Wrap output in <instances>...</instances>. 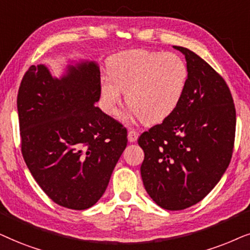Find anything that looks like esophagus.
I'll list each match as a JSON object with an SVG mask.
<instances>
[{"label": "esophagus", "instance_id": "1", "mask_svg": "<svg viewBox=\"0 0 250 250\" xmlns=\"http://www.w3.org/2000/svg\"><path fill=\"white\" fill-rule=\"evenodd\" d=\"M137 138H138L137 131H135V130H129L128 131V139H129V142L135 143L136 141H137Z\"/></svg>", "mask_w": 250, "mask_h": 250}]
</instances>
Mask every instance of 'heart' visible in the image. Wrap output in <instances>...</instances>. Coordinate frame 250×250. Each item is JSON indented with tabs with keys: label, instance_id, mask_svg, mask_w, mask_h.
I'll use <instances>...</instances> for the list:
<instances>
[{
	"label": "heart",
	"instance_id": "b5f03b06",
	"mask_svg": "<svg viewBox=\"0 0 250 250\" xmlns=\"http://www.w3.org/2000/svg\"><path fill=\"white\" fill-rule=\"evenodd\" d=\"M108 78L101 83L105 107L116 114L122 92L132 114L158 123L175 111L184 95L188 69L181 56L171 52L131 50L116 53L107 62Z\"/></svg>",
	"mask_w": 250,
	"mask_h": 250
}]
</instances>
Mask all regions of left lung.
Here are the masks:
<instances>
[{
    "label": "left lung",
    "instance_id": "8db88e82",
    "mask_svg": "<svg viewBox=\"0 0 250 250\" xmlns=\"http://www.w3.org/2000/svg\"><path fill=\"white\" fill-rule=\"evenodd\" d=\"M185 55L188 78L182 101L164 122L143 132L145 153L141 175L146 192L167 210L201 201L219 182L231 161L235 107L225 80L197 53Z\"/></svg>",
    "mask_w": 250,
    "mask_h": 250
}]
</instances>
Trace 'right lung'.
Segmentation results:
<instances>
[{
    "label": "right lung",
    "instance_id": "right-lung-1",
    "mask_svg": "<svg viewBox=\"0 0 250 250\" xmlns=\"http://www.w3.org/2000/svg\"><path fill=\"white\" fill-rule=\"evenodd\" d=\"M99 97L94 62L68 66L62 79L32 65L19 86L22 156L40 188L62 207L94 206L127 146V129L94 105Z\"/></svg>",
    "mask_w": 250,
    "mask_h": 250
}]
</instances>
